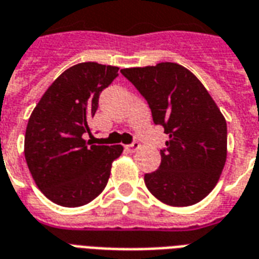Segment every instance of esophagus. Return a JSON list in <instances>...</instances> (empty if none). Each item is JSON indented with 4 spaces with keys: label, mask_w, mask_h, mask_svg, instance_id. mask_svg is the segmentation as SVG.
Returning a JSON list of instances; mask_svg holds the SVG:
<instances>
[{
    "label": "esophagus",
    "mask_w": 259,
    "mask_h": 259,
    "mask_svg": "<svg viewBox=\"0 0 259 259\" xmlns=\"http://www.w3.org/2000/svg\"><path fill=\"white\" fill-rule=\"evenodd\" d=\"M126 149H127V151H130V152H136L137 149H140V143L135 141V143H132L130 145H126Z\"/></svg>",
    "instance_id": "1"
}]
</instances>
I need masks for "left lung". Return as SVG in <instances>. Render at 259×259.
Returning <instances> with one entry per match:
<instances>
[{
	"label": "left lung",
	"instance_id": "1",
	"mask_svg": "<svg viewBox=\"0 0 259 259\" xmlns=\"http://www.w3.org/2000/svg\"><path fill=\"white\" fill-rule=\"evenodd\" d=\"M148 101L155 124L168 135L160 166L144 176L160 202L185 207L217 185L227 160V120L192 72L177 63L120 70Z\"/></svg>",
	"mask_w": 259,
	"mask_h": 259
}]
</instances>
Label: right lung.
<instances>
[{"label": "right lung", "mask_w": 259, "mask_h": 259, "mask_svg": "<svg viewBox=\"0 0 259 259\" xmlns=\"http://www.w3.org/2000/svg\"><path fill=\"white\" fill-rule=\"evenodd\" d=\"M118 67L86 61L70 67L47 89L30 115L24 158L41 192L63 207H79L104 191L122 145H93L89 120Z\"/></svg>", "instance_id": "add662e5"}]
</instances>
